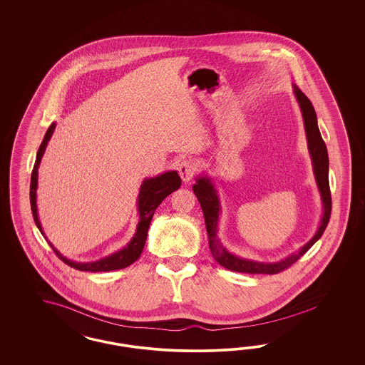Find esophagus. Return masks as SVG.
I'll use <instances>...</instances> for the list:
<instances>
[{
  "instance_id": "obj_1",
  "label": "esophagus",
  "mask_w": 365,
  "mask_h": 365,
  "mask_svg": "<svg viewBox=\"0 0 365 365\" xmlns=\"http://www.w3.org/2000/svg\"><path fill=\"white\" fill-rule=\"evenodd\" d=\"M178 170H179V175L182 178V180L188 183V182L192 180V178L197 174V165L190 159H185L179 163Z\"/></svg>"
}]
</instances>
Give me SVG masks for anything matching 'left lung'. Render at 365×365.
Masks as SVG:
<instances>
[{
	"instance_id": "left-lung-1",
	"label": "left lung",
	"mask_w": 365,
	"mask_h": 365,
	"mask_svg": "<svg viewBox=\"0 0 365 365\" xmlns=\"http://www.w3.org/2000/svg\"><path fill=\"white\" fill-rule=\"evenodd\" d=\"M293 88H294L293 91H294V95L299 101V108L302 112L304 127H305V133H307V140H308V148H309L310 158H312L314 178L317 182V187L320 190L322 206H324L320 226L309 242L305 243L297 253H293L287 257L285 259H281L278 262H258V261H252V259L237 257V255H232L220 242V240L217 237L218 218H220V212H221V205H220V199L217 195V190L214 188V185L211 183L209 178H198L197 185L192 186V191L197 195L202 211H203V215H205V223H206L207 235H209L211 255L220 265L226 267L227 270L238 272V273H250V274H277V273L285 270L289 266L293 265L296 261H299V258L320 240L321 235H322V232H325L327 225L331 218V188H329V174H328L329 159H328L327 145L321 138L320 130L317 125L316 110L313 108L310 100L305 96V93L297 86H293Z\"/></svg>"
}]
</instances>
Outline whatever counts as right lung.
Segmentation results:
<instances>
[{"label": "right lung", "instance_id": "add662e5", "mask_svg": "<svg viewBox=\"0 0 365 365\" xmlns=\"http://www.w3.org/2000/svg\"><path fill=\"white\" fill-rule=\"evenodd\" d=\"M55 123H52L51 127L48 128V131L45 133L44 140L41 142V145L37 151L36 162H34V170H32V178H31V209H32L36 226L44 235L45 240H46V235L43 232L41 223L38 220L37 205H36V190H37V175H38L37 171H38L41 158L44 155L46 144H48L52 133L55 131ZM180 185H182V180L178 175L177 171H167L162 175L144 179L143 183L140 186V191H139V197H138L139 223H138V227H136V232H135L133 240L125 247H123L122 250H119L113 255H108L106 258H101V259L95 261V262H75V261L66 259L64 255H60V252L56 250L55 246L52 243L49 242V245L52 246L53 252L61 261H64L66 265L71 266L76 270L96 273V272H110V270L124 269V267L133 264L142 255L144 243L147 240V232H148V227H150V223H151L156 207L163 202V199L166 198L167 195H170L173 191H175V190L180 187Z\"/></svg>", "mask_w": 365, "mask_h": 365}]
</instances>
